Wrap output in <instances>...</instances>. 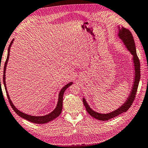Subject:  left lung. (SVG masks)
Masks as SVG:
<instances>
[{"label": "left lung", "mask_w": 148, "mask_h": 148, "mask_svg": "<svg viewBox=\"0 0 148 148\" xmlns=\"http://www.w3.org/2000/svg\"><path fill=\"white\" fill-rule=\"evenodd\" d=\"M119 37L123 41L125 45H126L127 49L130 51L131 53L133 55V62H134V66H135V81L134 84L132 88V90L131 91V94L130 95L129 97L127 99L126 102L124 103L123 105L121 106L117 110H115L112 112L109 113L107 114H102L97 113L96 111L92 110L89 106V105L86 102L85 99H83V103L84 104V106L86 109L87 112L90 114V115L93 116V118L100 120V121H108L112 118L115 117V116L121 115V113L126 112L128 110L133 102V100H135L136 91H137V88L138 86V83L140 81V60L136 55V51L135 48V44L134 39H133V37L130 31L125 28L124 27H122L121 28L119 27Z\"/></svg>", "instance_id": "obj_1"}]
</instances>
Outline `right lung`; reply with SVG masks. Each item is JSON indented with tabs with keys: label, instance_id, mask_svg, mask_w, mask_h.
I'll return each instance as SVG.
<instances>
[{
	"label": "right lung",
	"instance_id": "add662e5",
	"mask_svg": "<svg viewBox=\"0 0 148 148\" xmlns=\"http://www.w3.org/2000/svg\"><path fill=\"white\" fill-rule=\"evenodd\" d=\"M13 40H12V41L11 42V43L9 46V48H8V56H7V58L6 60H5V64H4V75H3V83L5 87V92H6V95L8 97V100H9L10 104L11 105V106L13 108V110L15 111V112L17 114L18 116H20L21 117L23 118L24 119L27 120L31 122H33V123H35V124H46L47 122H49V121H51L55 119V118H57V116H58L60 115V114L62 112V100H63V95H64V93L65 90L68 88L69 86H70L73 82H69L68 84H66L65 86H64L62 88V90H60V93H59V95H58V103L57 105L56 108L52 111L51 113H49L48 115H44V116H32V115H27L26 113H24L21 112V111H19L18 110H17L15 108V106L13 105V102H12V100H10V96L8 95V91H7V88H6V86H5V69H6V66L8 64V59H9V57H10V48L12 46V44L13 42Z\"/></svg>",
	"mask_w": 148,
	"mask_h": 148
}]
</instances>
